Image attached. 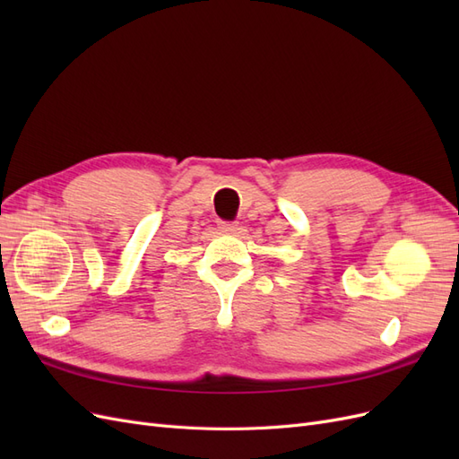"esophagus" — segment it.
<instances>
[{
	"mask_svg": "<svg viewBox=\"0 0 459 459\" xmlns=\"http://www.w3.org/2000/svg\"><path fill=\"white\" fill-rule=\"evenodd\" d=\"M238 221H220V230L224 231V233H233V231H238Z\"/></svg>",
	"mask_w": 459,
	"mask_h": 459,
	"instance_id": "1",
	"label": "esophagus"
}]
</instances>
